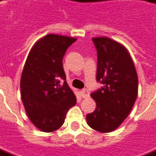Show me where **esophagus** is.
Here are the masks:
<instances>
[{
	"instance_id": "34e87169",
	"label": "esophagus",
	"mask_w": 156,
	"mask_h": 156,
	"mask_svg": "<svg viewBox=\"0 0 156 156\" xmlns=\"http://www.w3.org/2000/svg\"><path fill=\"white\" fill-rule=\"evenodd\" d=\"M81 93H82V97L86 98H87L89 96V91L87 89H83L82 91H81Z\"/></svg>"
}]
</instances>
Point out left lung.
<instances>
[{
	"instance_id": "left-lung-1",
	"label": "left lung",
	"mask_w": 156,
	"mask_h": 156,
	"mask_svg": "<svg viewBox=\"0 0 156 156\" xmlns=\"http://www.w3.org/2000/svg\"><path fill=\"white\" fill-rule=\"evenodd\" d=\"M97 49L96 80L103 84L91 93L97 108L87 115L89 126L100 133L115 130L129 115L137 96L138 80L129 52L107 37L92 38Z\"/></svg>"
}]
</instances>
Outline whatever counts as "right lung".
I'll return each instance as SVG.
<instances>
[{
    "label": "right lung",
    "instance_id": "right-lung-1",
    "mask_svg": "<svg viewBox=\"0 0 156 156\" xmlns=\"http://www.w3.org/2000/svg\"><path fill=\"white\" fill-rule=\"evenodd\" d=\"M76 41L47 35L35 43L27 58L20 81L21 98L30 120L42 132L58 129L76 104L63 67L64 54Z\"/></svg>",
    "mask_w": 156,
    "mask_h": 156
}]
</instances>
